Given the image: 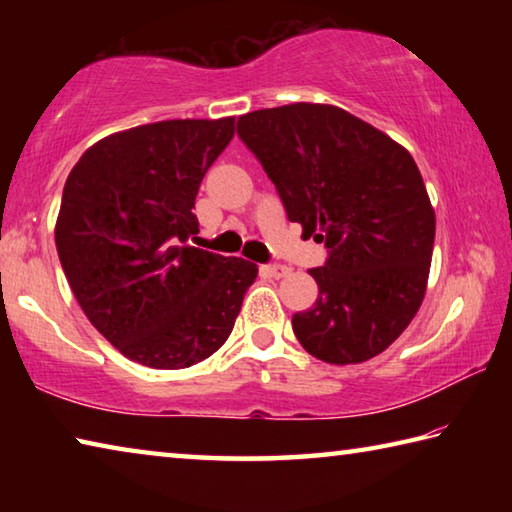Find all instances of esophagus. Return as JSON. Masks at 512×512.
I'll list each match as a JSON object with an SVG mask.
<instances>
[{"label":"esophagus","instance_id":"obj_1","mask_svg":"<svg viewBox=\"0 0 512 512\" xmlns=\"http://www.w3.org/2000/svg\"><path fill=\"white\" fill-rule=\"evenodd\" d=\"M264 271L271 277H275V280H280V277H287L291 273V268L284 264H268V266H264Z\"/></svg>","mask_w":512,"mask_h":512}]
</instances>
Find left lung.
Wrapping results in <instances>:
<instances>
[{"mask_svg":"<svg viewBox=\"0 0 512 512\" xmlns=\"http://www.w3.org/2000/svg\"><path fill=\"white\" fill-rule=\"evenodd\" d=\"M237 135L289 221L325 244L314 307L291 320L316 359L348 366L384 352L420 309L436 214L411 153L359 117L291 103L239 117Z\"/></svg>","mask_w":512,"mask_h":512,"instance_id":"left-lung-1","label":"left lung"}]
</instances>
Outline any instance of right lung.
<instances>
[{
    "instance_id": "obj_1",
    "label": "right lung",
    "mask_w": 512,
    "mask_h": 512,
    "mask_svg": "<svg viewBox=\"0 0 512 512\" xmlns=\"http://www.w3.org/2000/svg\"><path fill=\"white\" fill-rule=\"evenodd\" d=\"M235 117L121 131L74 164L56 221L65 277L90 323L131 361L189 368L228 341L257 266L194 248L198 187Z\"/></svg>"
}]
</instances>
